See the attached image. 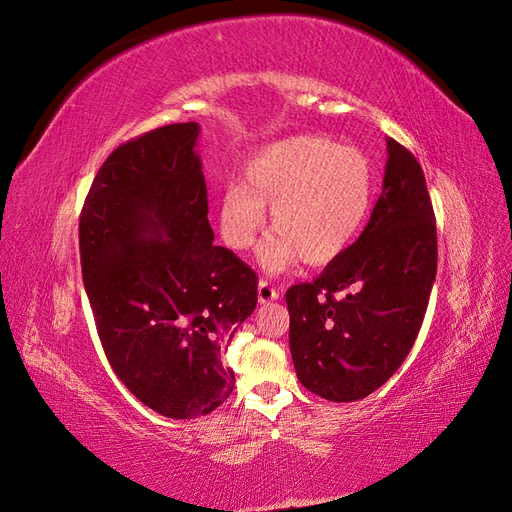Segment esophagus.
Instances as JSON below:
<instances>
[{"instance_id": "1", "label": "esophagus", "mask_w": 512, "mask_h": 512, "mask_svg": "<svg viewBox=\"0 0 512 512\" xmlns=\"http://www.w3.org/2000/svg\"><path fill=\"white\" fill-rule=\"evenodd\" d=\"M280 299V290H275L269 282H258V303L260 305H267L271 301H277Z\"/></svg>"}]
</instances>
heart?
<instances>
[{"label": "heart", "instance_id": "heart-1", "mask_svg": "<svg viewBox=\"0 0 512 512\" xmlns=\"http://www.w3.org/2000/svg\"><path fill=\"white\" fill-rule=\"evenodd\" d=\"M371 198L374 173L361 149L324 136H290L247 160L241 185L220 194L218 226L230 250L247 252L271 209L275 230L260 247L262 267L282 273L301 258L327 265L361 232Z\"/></svg>", "mask_w": 512, "mask_h": 512}]
</instances>
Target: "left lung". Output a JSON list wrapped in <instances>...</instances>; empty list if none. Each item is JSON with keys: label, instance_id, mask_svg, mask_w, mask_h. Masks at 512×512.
<instances>
[{"label": "left lung", "instance_id": "8db88e82", "mask_svg": "<svg viewBox=\"0 0 512 512\" xmlns=\"http://www.w3.org/2000/svg\"><path fill=\"white\" fill-rule=\"evenodd\" d=\"M382 194L348 250L288 288L290 354L307 391L356 401L389 380L421 331L436 282V215L421 164L386 138ZM337 291L344 298L334 299Z\"/></svg>", "mask_w": 512, "mask_h": 512}]
</instances>
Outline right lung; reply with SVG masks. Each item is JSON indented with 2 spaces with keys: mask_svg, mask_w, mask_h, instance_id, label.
<instances>
[{
  "mask_svg": "<svg viewBox=\"0 0 512 512\" xmlns=\"http://www.w3.org/2000/svg\"><path fill=\"white\" fill-rule=\"evenodd\" d=\"M200 126L173 123L117 147L85 198L83 282L106 359L168 418L213 412L235 389L224 356L252 316L258 277L213 245Z\"/></svg>",
  "mask_w": 512,
  "mask_h": 512,
  "instance_id": "1",
  "label": "right lung"
}]
</instances>
